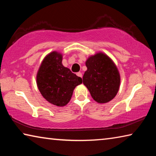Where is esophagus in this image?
Returning <instances> with one entry per match:
<instances>
[{"instance_id":"34e87169","label":"esophagus","mask_w":156,"mask_h":156,"mask_svg":"<svg viewBox=\"0 0 156 156\" xmlns=\"http://www.w3.org/2000/svg\"><path fill=\"white\" fill-rule=\"evenodd\" d=\"M76 75H77L78 77H80V78H83V74H82V73H80V72H78L77 73H76Z\"/></svg>"}]
</instances>
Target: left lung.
Masks as SVG:
<instances>
[{"label":"left lung","instance_id":"obj_1","mask_svg":"<svg viewBox=\"0 0 156 156\" xmlns=\"http://www.w3.org/2000/svg\"><path fill=\"white\" fill-rule=\"evenodd\" d=\"M87 69L84 73L83 84L98 103L111 101L117 95L120 75L112 59L102 52L89 56L85 62Z\"/></svg>","mask_w":156,"mask_h":156}]
</instances>
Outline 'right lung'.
Instances as JSON below:
<instances>
[{
	"mask_svg": "<svg viewBox=\"0 0 156 156\" xmlns=\"http://www.w3.org/2000/svg\"><path fill=\"white\" fill-rule=\"evenodd\" d=\"M62 54L50 52L44 58L36 74L37 87L42 96L49 103L64 107L72 98L76 86L82 78L63 66Z\"/></svg>",
	"mask_w": 156,
	"mask_h": 156,
	"instance_id": "right-lung-1",
	"label": "right lung"
}]
</instances>
